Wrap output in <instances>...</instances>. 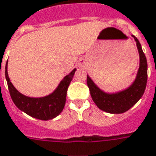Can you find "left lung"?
Wrapping results in <instances>:
<instances>
[{"instance_id": "left-lung-1", "label": "left lung", "mask_w": 156, "mask_h": 156, "mask_svg": "<svg viewBox=\"0 0 156 156\" xmlns=\"http://www.w3.org/2000/svg\"><path fill=\"white\" fill-rule=\"evenodd\" d=\"M132 37L136 43L139 52L140 65L136 79L130 87L115 93H105L94 83L88 75L87 76V83L93 101L99 109L108 113L120 114L128 111L139 101L146 90L147 61L139 40L134 35Z\"/></svg>"}]
</instances>
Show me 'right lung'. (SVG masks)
<instances>
[{
  "mask_svg": "<svg viewBox=\"0 0 156 156\" xmlns=\"http://www.w3.org/2000/svg\"><path fill=\"white\" fill-rule=\"evenodd\" d=\"M7 63L8 61L5 64V75L8 89L12 101L20 110L34 118L43 121L53 119L62 112L66 101L67 90L72 81L76 69L63 78L51 94L42 98H30L20 93L11 83L8 76Z\"/></svg>",
  "mask_w": 156,
  "mask_h": 156,
  "instance_id": "1",
  "label": "right lung"
}]
</instances>
